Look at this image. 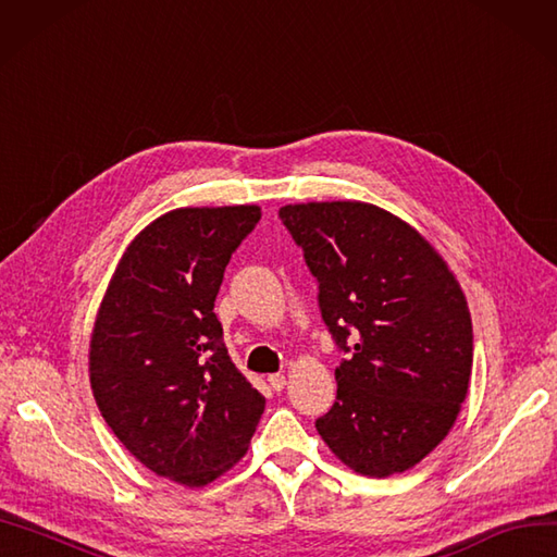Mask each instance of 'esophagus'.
<instances>
[{
	"instance_id": "1",
	"label": "esophagus",
	"mask_w": 557,
	"mask_h": 557,
	"mask_svg": "<svg viewBox=\"0 0 557 557\" xmlns=\"http://www.w3.org/2000/svg\"><path fill=\"white\" fill-rule=\"evenodd\" d=\"M267 382L272 384V388H274V391H283V388H285V374H281V372H276V374H269Z\"/></svg>"
}]
</instances>
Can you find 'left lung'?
Instances as JSON below:
<instances>
[{
	"mask_svg": "<svg viewBox=\"0 0 557 557\" xmlns=\"http://www.w3.org/2000/svg\"><path fill=\"white\" fill-rule=\"evenodd\" d=\"M278 218L319 283L321 319L344 354L337 398L315 419L356 473L422 461L469 391L473 325L457 278L410 224L360 201L283 206Z\"/></svg>",
	"mask_w": 557,
	"mask_h": 557,
	"instance_id": "1",
	"label": "left lung"
}]
</instances>
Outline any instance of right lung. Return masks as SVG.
I'll return each instance as SVG.
<instances>
[{"label": "right lung", "instance_id": "add662e5", "mask_svg": "<svg viewBox=\"0 0 557 557\" xmlns=\"http://www.w3.org/2000/svg\"><path fill=\"white\" fill-rule=\"evenodd\" d=\"M260 218L258 206L161 215L126 248L96 319L88 370L100 414L149 471L187 487L232 469L264 412L213 311Z\"/></svg>", "mask_w": 557, "mask_h": 557}]
</instances>
